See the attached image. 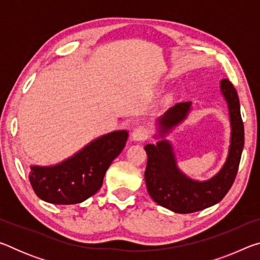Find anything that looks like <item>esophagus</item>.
I'll use <instances>...</instances> for the list:
<instances>
[{
	"mask_svg": "<svg viewBox=\"0 0 260 260\" xmlns=\"http://www.w3.org/2000/svg\"><path fill=\"white\" fill-rule=\"evenodd\" d=\"M148 129L144 126H139L132 132V140L135 141V142H141V141H144L148 139Z\"/></svg>",
	"mask_w": 260,
	"mask_h": 260,
	"instance_id": "obj_1",
	"label": "esophagus"
}]
</instances>
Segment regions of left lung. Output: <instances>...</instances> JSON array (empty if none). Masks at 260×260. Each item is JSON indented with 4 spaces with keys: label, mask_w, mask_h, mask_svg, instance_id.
Returning <instances> with one entry per match:
<instances>
[{
    "label": "left lung",
    "mask_w": 260,
    "mask_h": 260,
    "mask_svg": "<svg viewBox=\"0 0 260 260\" xmlns=\"http://www.w3.org/2000/svg\"><path fill=\"white\" fill-rule=\"evenodd\" d=\"M220 93L230 114L231 138L226 161L212 178L204 181L189 178L178 165L173 144L166 138L187 119L192 111L191 102L174 105L156 119V144L144 147L148 155L144 179L149 195L158 205L175 213H192L219 203L234 182L244 146V127L240 101L234 86L220 81Z\"/></svg>",
    "instance_id": "left-lung-1"
}]
</instances>
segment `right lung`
I'll return each instance as SVG.
<instances>
[{
    "label": "right lung",
    "mask_w": 260,
    "mask_h": 260,
    "mask_svg": "<svg viewBox=\"0 0 260 260\" xmlns=\"http://www.w3.org/2000/svg\"><path fill=\"white\" fill-rule=\"evenodd\" d=\"M128 132L113 131L90 141L74 155L54 165H30L29 182L42 201L78 204L102 187L105 172L124 149Z\"/></svg>",
    "instance_id": "obj_1"
}]
</instances>
